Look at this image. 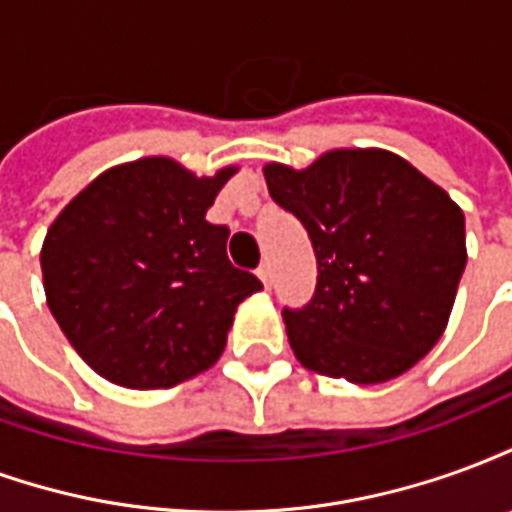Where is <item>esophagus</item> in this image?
Wrapping results in <instances>:
<instances>
[{
  "label": "esophagus",
  "mask_w": 512,
  "mask_h": 512,
  "mask_svg": "<svg viewBox=\"0 0 512 512\" xmlns=\"http://www.w3.org/2000/svg\"><path fill=\"white\" fill-rule=\"evenodd\" d=\"M257 277L263 279V285H268V282H271V263H268V260H263V263L257 266Z\"/></svg>",
  "instance_id": "1"
}]
</instances>
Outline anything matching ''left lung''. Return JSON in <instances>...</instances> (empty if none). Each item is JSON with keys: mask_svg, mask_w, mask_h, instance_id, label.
Masks as SVG:
<instances>
[{"mask_svg": "<svg viewBox=\"0 0 512 512\" xmlns=\"http://www.w3.org/2000/svg\"><path fill=\"white\" fill-rule=\"evenodd\" d=\"M263 172L318 260L312 299L282 310L296 359L354 384L417 365L439 343L466 268L463 213L450 194L386 150H332L301 172Z\"/></svg>", "mask_w": 512, "mask_h": 512, "instance_id": "1", "label": "left lung"}]
</instances>
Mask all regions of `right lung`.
Wrapping results in <instances>:
<instances>
[{"instance_id": "right-lung-1", "label": "right lung", "mask_w": 512, "mask_h": 512, "mask_svg": "<svg viewBox=\"0 0 512 512\" xmlns=\"http://www.w3.org/2000/svg\"><path fill=\"white\" fill-rule=\"evenodd\" d=\"M233 172L197 178L139 158L95 178L49 227V310L98 376L167 389L222 356L238 304L263 288L230 263L227 224L205 219Z\"/></svg>"}]
</instances>
